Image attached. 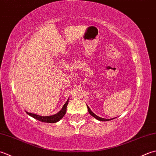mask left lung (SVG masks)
<instances>
[{
    "label": "left lung",
    "mask_w": 156,
    "mask_h": 156,
    "mask_svg": "<svg viewBox=\"0 0 156 156\" xmlns=\"http://www.w3.org/2000/svg\"><path fill=\"white\" fill-rule=\"evenodd\" d=\"M87 110H88L89 113H90L92 116L94 117L95 119L98 120H100V121H108V120H112V119H114V118H113V119H103V118H101V117L98 116L96 115V114H95L93 112H91V109L90 108H89V106H87Z\"/></svg>",
    "instance_id": "8db88e82"
}]
</instances>
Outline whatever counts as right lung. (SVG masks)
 <instances>
[{"label":"right lung","mask_w":156,"mask_h":156,"mask_svg":"<svg viewBox=\"0 0 156 156\" xmlns=\"http://www.w3.org/2000/svg\"><path fill=\"white\" fill-rule=\"evenodd\" d=\"M68 103H69V100H67V101H66V103L64 104V106H62V109L60 110L58 113L54 114V115H52V116H42L37 115V114H34V113H30L28 112H26V113L28 114V115L33 117V118H34L35 119L40 120L41 122H48V123H55V122H58L59 120L65 115L66 112V106H67Z\"/></svg>","instance_id":"add662e5"}]
</instances>
